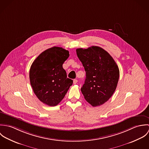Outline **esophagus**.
<instances>
[{"label":"esophagus","instance_id":"34e87169","mask_svg":"<svg viewBox=\"0 0 149 149\" xmlns=\"http://www.w3.org/2000/svg\"><path fill=\"white\" fill-rule=\"evenodd\" d=\"M77 82H78V80H77V79H74V80H73V83H74V84H77Z\"/></svg>","mask_w":149,"mask_h":149}]
</instances>
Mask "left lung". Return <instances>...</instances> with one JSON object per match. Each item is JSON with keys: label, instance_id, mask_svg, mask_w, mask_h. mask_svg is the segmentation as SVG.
Returning a JSON list of instances; mask_svg holds the SVG:
<instances>
[{"label": "left lung", "instance_id": "left-lung-1", "mask_svg": "<svg viewBox=\"0 0 149 149\" xmlns=\"http://www.w3.org/2000/svg\"><path fill=\"white\" fill-rule=\"evenodd\" d=\"M76 53L86 72L81 92L91 105L101 106L109 99L116 88L119 68L110 54L100 47L79 48Z\"/></svg>", "mask_w": 149, "mask_h": 149}]
</instances>
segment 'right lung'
<instances>
[{
  "label": "right lung",
  "mask_w": 149,
  "mask_h": 149,
  "mask_svg": "<svg viewBox=\"0 0 149 149\" xmlns=\"http://www.w3.org/2000/svg\"><path fill=\"white\" fill-rule=\"evenodd\" d=\"M69 56L68 50L54 46L41 53L30 67L29 77L34 93L46 105L57 106L73 84L63 67Z\"/></svg>",
  "instance_id": "add662e5"
}]
</instances>
